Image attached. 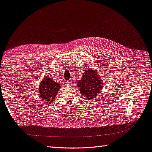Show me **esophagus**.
<instances>
[{"instance_id":"obj_1","label":"esophagus","mask_w":152,"mask_h":152,"mask_svg":"<svg viewBox=\"0 0 152 152\" xmlns=\"http://www.w3.org/2000/svg\"><path fill=\"white\" fill-rule=\"evenodd\" d=\"M66 84H67V85H68V86H72V85L73 84V81H68V82H66Z\"/></svg>"}]
</instances>
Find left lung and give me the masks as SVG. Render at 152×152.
<instances>
[{
  "mask_svg": "<svg viewBox=\"0 0 152 152\" xmlns=\"http://www.w3.org/2000/svg\"><path fill=\"white\" fill-rule=\"evenodd\" d=\"M77 87L81 94L87 100H93L97 98L98 94L103 88L102 77L98 72L94 68L85 70L81 79L77 82Z\"/></svg>",
  "mask_w": 152,
  "mask_h": 152,
  "instance_id": "8db88e82",
  "label": "left lung"
}]
</instances>
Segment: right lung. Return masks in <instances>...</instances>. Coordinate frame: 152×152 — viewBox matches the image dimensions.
Returning a JSON list of instances; mask_svg holds the SVG:
<instances>
[{"label": "right lung", "mask_w": 152, "mask_h": 152, "mask_svg": "<svg viewBox=\"0 0 152 152\" xmlns=\"http://www.w3.org/2000/svg\"><path fill=\"white\" fill-rule=\"evenodd\" d=\"M60 84L54 81L51 78L45 76L40 82L38 93L40 98L44 102H53L60 89Z\"/></svg>", "instance_id": "obj_1"}]
</instances>
